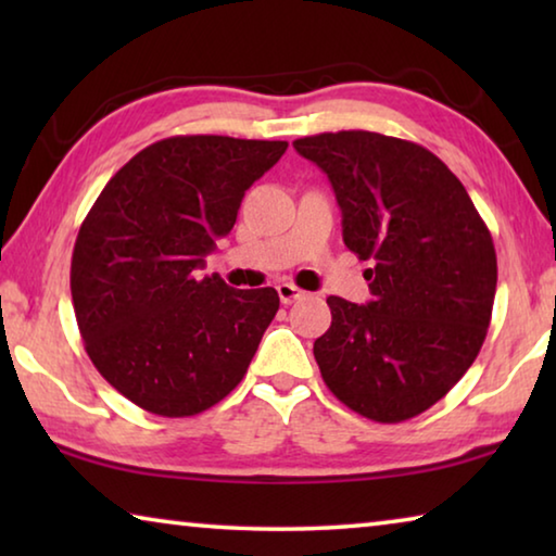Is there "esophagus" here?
<instances>
[{"label":"esophagus","mask_w":556,"mask_h":556,"mask_svg":"<svg viewBox=\"0 0 556 556\" xmlns=\"http://www.w3.org/2000/svg\"><path fill=\"white\" fill-rule=\"evenodd\" d=\"M277 291H279L281 304H294V301L306 296V291L299 289L296 285H291V281H281V285L277 287Z\"/></svg>","instance_id":"esophagus-1"}]
</instances>
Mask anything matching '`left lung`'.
Returning <instances> with one entry per match:
<instances>
[{
  "label": "left lung",
  "instance_id": "obj_1",
  "mask_svg": "<svg viewBox=\"0 0 556 556\" xmlns=\"http://www.w3.org/2000/svg\"><path fill=\"white\" fill-rule=\"evenodd\" d=\"M296 152L326 172L343 213V242L372 301L328 296L331 328L314 357L345 407L397 425L437 404L481 353L497 260L464 184L421 144L348 129L301 137Z\"/></svg>",
  "mask_w": 556,
  "mask_h": 556
}]
</instances>
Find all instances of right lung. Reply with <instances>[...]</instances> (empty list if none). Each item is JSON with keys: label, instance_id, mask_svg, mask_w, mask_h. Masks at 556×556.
I'll return each instance as SVG.
<instances>
[{"label": "right lung", "instance_id": "obj_1", "mask_svg": "<svg viewBox=\"0 0 556 556\" xmlns=\"http://www.w3.org/2000/svg\"><path fill=\"white\" fill-rule=\"evenodd\" d=\"M287 142L181 135L149 144L102 188L71 260L92 365L159 417H193L238 388L279 308L271 287L201 277L242 195Z\"/></svg>", "mask_w": 556, "mask_h": 556}]
</instances>
